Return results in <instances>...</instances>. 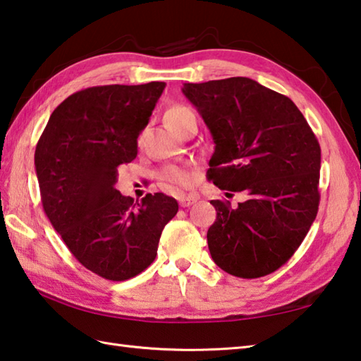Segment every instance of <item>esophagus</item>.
Wrapping results in <instances>:
<instances>
[{
    "label": "esophagus",
    "instance_id": "1",
    "mask_svg": "<svg viewBox=\"0 0 361 361\" xmlns=\"http://www.w3.org/2000/svg\"><path fill=\"white\" fill-rule=\"evenodd\" d=\"M178 202H180L181 208H188V206L195 203V197H192V195H180Z\"/></svg>",
    "mask_w": 361,
    "mask_h": 361
}]
</instances>
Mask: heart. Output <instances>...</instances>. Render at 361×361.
<instances>
[{"label":"heart","mask_w":361,"mask_h":361,"mask_svg":"<svg viewBox=\"0 0 361 361\" xmlns=\"http://www.w3.org/2000/svg\"><path fill=\"white\" fill-rule=\"evenodd\" d=\"M164 121L166 126L171 128L175 135H178L186 127L197 124V114L192 109H189L188 105L173 104L166 110ZM161 178L173 186H189L190 183H192L194 176L190 173V171H188L185 167L169 166L161 171Z\"/></svg>","instance_id":"heart-1"}]
</instances>
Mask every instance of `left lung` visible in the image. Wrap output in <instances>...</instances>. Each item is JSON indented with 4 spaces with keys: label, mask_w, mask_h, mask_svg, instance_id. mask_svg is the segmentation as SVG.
<instances>
[{
    "label": "left lung",
    "mask_w": 361,
    "mask_h": 361,
    "mask_svg": "<svg viewBox=\"0 0 361 361\" xmlns=\"http://www.w3.org/2000/svg\"><path fill=\"white\" fill-rule=\"evenodd\" d=\"M216 142L208 180L245 192L233 208L212 200L208 247L221 270L256 279L295 255L319 206L321 149L291 99L248 78L185 83Z\"/></svg>",
    "instance_id": "obj_1"
}]
</instances>
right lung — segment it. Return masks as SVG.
<instances>
[{"mask_svg":"<svg viewBox=\"0 0 361 361\" xmlns=\"http://www.w3.org/2000/svg\"><path fill=\"white\" fill-rule=\"evenodd\" d=\"M164 82L104 85L66 97L35 147L42 204L79 262L109 281H127L157 257L161 233L178 212L175 198L141 203L114 188L118 167L136 158Z\"/></svg>","mask_w":361,"mask_h":361,"instance_id":"1","label":"right lung"}]
</instances>
